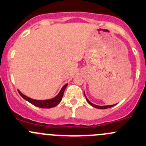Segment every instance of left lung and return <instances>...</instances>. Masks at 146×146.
Masks as SVG:
<instances>
[{
  "mask_svg": "<svg viewBox=\"0 0 146 146\" xmlns=\"http://www.w3.org/2000/svg\"><path fill=\"white\" fill-rule=\"evenodd\" d=\"M84 95H85V94H84ZM85 98H86V101H87V102H88V103H89V104L91 105L92 106H93V107L96 108H98V109H106V108H111V107H113V106H115V105H112V106H96V105L92 104V102H90V101H89V100L87 99V98H86V95H85Z\"/></svg>",
  "mask_w": 146,
  "mask_h": 146,
  "instance_id": "8db88e82",
  "label": "left lung"
}]
</instances>
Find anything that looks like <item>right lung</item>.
Returning <instances> with one entry per match:
<instances>
[{
  "label": "right lung",
  "instance_id": "add662e5",
  "mask_svg": "<svg viewBox=\"0 0 146 146\" xmlns=\"http://www.w3.org/2000/svg\"><path fill=\"white\" fill-rule=\"evenodd\" d=\"M67 85L68 84H65L63 87L62 88L61 91L60 92L58 95L56 96L54 98L51 100H37L31 99V98H28L27 96L24 95V94L21 93L19 91L18 92H19V94L22 96V98H23L25 100L28 101L29 102H31V104L37 106L38 108H51L55 107L56 106H57L61 102L62 98V96H63L64 92H65V89L66 88Z\"/></svg>",
  "mask_w": 146,
  "mask_h": 146
}]
</instances>
